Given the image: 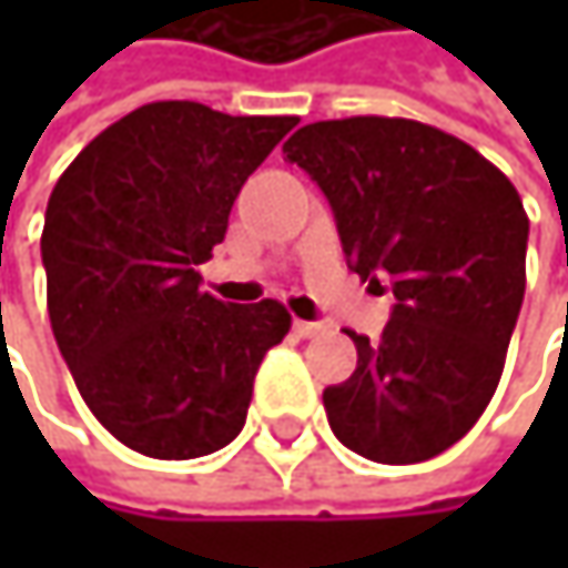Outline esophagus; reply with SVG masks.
<instances>
[{
    "instance_id": "obj_1",
    "label": "esophagus",
    "mask_w": 568,
    "mask_h": 568,
    "mask_svg": "<svg viewBox=\"0 0 568 568\" xmlns=\"http://www.w3.org/2000/svg\"><path fill=\"white\" fill-rule=\"evenodd\" d=\"M322 328H325V322H305V318L295 322V332H298L302 338H312V335H318Z\"/></svg>"
}]
</instances>
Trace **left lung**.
Instances as JSON below:
<instances>
[{
  "mask_svg": "<svg viewBox=\"0 0 568 568\" xmlns=\"http://www.w3.org/2000/svg\"><path fill=\"white\" fill-rule=\"evenodd\" d=\"M283 154L322 186L348 266L392 276L397 298L378 342L348 332L358 368L325 388L328 424L368 460H430L500 385L526 292L523 200L470 144L407 118L315 121Z\"/></svg>",
  "mask_w": 568,
  "mask_h": 568,
  "instance_id": "8db88e82",
  "label": "left lung"
}]
</instances>
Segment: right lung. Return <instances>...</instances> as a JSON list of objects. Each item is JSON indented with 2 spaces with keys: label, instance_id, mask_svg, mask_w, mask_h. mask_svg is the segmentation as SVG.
Wrapping results in <instances>:
<instances>
[{
  "label": "right lung",
  "instance_id": "add662e5",
  "mask_svg": "<svg viewBox=\"0 0 568 568\" xmlns=\"http://www.w3.org/2000/svg\"><path fill=\"white\" fill-rule=\"evenodd\" d=\"M295 124L154 101L58 176L42 230L58 352L91 414L144 457L226 447L292 325L276 298L226 305L203 292L196 266L223 243L246 176Z\"/></svg>",
  "mask_w": 568,
  "mask_h": 568
}]
</instances>
